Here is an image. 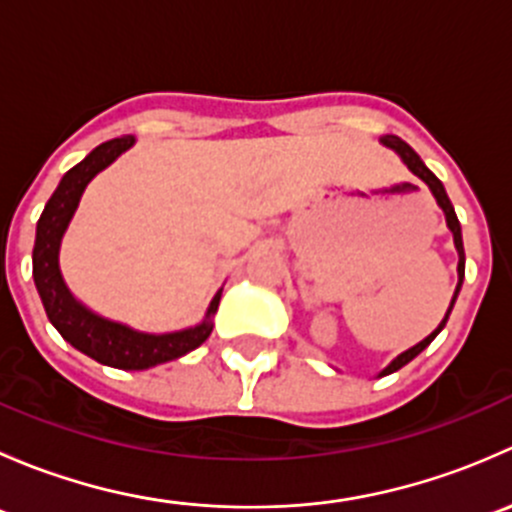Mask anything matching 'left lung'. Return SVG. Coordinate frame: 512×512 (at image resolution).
Here are the masks:
<instances>
[{"label":"left lung","mask_w":512,"mask_h":512,"mask_svg":"<svg viewBox=\"0 0 512 512\" xmlns=\"http://www.w3.org/2000/svg\"><path fill=\"white\" fill-rule=\"evenodd\" d=\"M381 143H384L386 148H391V151H394L396 156H399L401 160H404V165H406V168H409L411 173L416 175V178H421L423 183L428 185V190H431V193H433V198H436L438 208H441V210H443V215H446V225H448V230H451V235H453V245H456V252H458V285H456V292H453V299H451V304H448V312H446V317L441 319V324H438V327L433 329V332L428 334V337L423 339V342H418L416 347L406 349V352H401L399 356H396V359H391L389 364H386L384 369L379 371V376H386V374H394L396 369H401V366H406V364H409L411 359H416V356L421 354L423 349H426L428 344L433 342V339H436V334L441 332L443 327H446V322H448V314H451L453 304H456V299H458V292H461V285H463V275H466V252H463V235H461V223H458V218H456V210H453V205H451V200H448V195H446V188H443V183H441V180H438L436 175H433L431 170L426 168V163H423V160L418 158V153L414 151V148H411L409 143H404V141H401L399 136H384V138H381Z\"/></svg>","instance_id":"left-lung-1"}]
</instances>
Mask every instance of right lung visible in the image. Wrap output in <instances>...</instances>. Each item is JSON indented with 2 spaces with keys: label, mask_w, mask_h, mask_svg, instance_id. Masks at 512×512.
<instances>
[{
  "label": "right lung",
  "mask_w": 512,
  "mask_h": 512,
  "mask_svg": "<svg viewBox=\"0 0 512 512\" xmlns=\"http://www.w3.org/2000/svg\"><path fill=\"white\" fill-rule=\"evenodd\" d=\"M133 143H136L133 136L113 138V141L101 143V146H96L89 156L81 160V163H76L61 178V183L56 185L49 203L44 205V213H41L39 223H36L32 267L34 285L41 297V304L46 309V317H49L56 332L71 347L91 356V359H96L98 364L113 366V369L143 371L151 369V366L165 364V361L180 359V356L198 349L210 337V332H213V317L218 312L223 289L215 292L203 322H198L195 327L165 334H148L138 332V329L128 327V324L113 322V319L91 312L66 287L59 267V250L61 240H64V232L69 230L71 218H74L76 208H79L81 195H84L86 185L101 170H106L121 153H126Z\"/></svg>",
  "instance_id": "1"
}]
</instances>
